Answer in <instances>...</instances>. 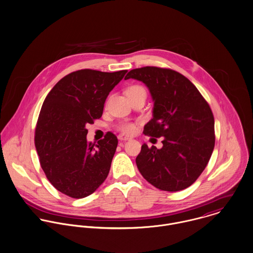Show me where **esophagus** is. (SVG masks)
<instances>
[{"instance_id": "esophagus-1", "label": "esophagus", "mask_w": 253, "mask_h": 253, "mask_svg": "<svg viewBox=\"0 0 253 253\" xmlns=\"http://www.w3.org/2000/svg\"><path fill=\"white\" fill-rule=\"evenodd\" d=\"M118 140H123V141H125V140H131V138H129V137H127V136H124V135L120 134V135H118Z\"/></svg>"}]
</instances>
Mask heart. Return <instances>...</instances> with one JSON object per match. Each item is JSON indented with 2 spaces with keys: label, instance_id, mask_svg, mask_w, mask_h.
<instances>
[{
  "label": "heart",
  "instance_id": "obj_1",
  "mask_svg": "<svg viewBox=\"0 0 253 253\" xmlns=\"http://www.w3.org/2000/svg\"><path fill=\"white\" fill-rule=\"evenodd\" d=\"M139 92H145V90L140 85H133L127 90V95H131V94H135V93H139ZM118 129L125 134H133L136 131V125L134 123L124 122L118 126Z\"/></svg>",
  "mask_w": 253,
  "mask_h": 253
}]
</instances>
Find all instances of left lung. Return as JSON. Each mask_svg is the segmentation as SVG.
Masks as SVG:
<instances>
[{
  "instance_id": "left-lung-1",
  "label": "left lung",
  "mask_w": 253,
  "mask_h": 253,
  "mask_svg": "<svg viewBox=\"0 0 253 253\" xmlns=\"http://www.w3.org/2000/svg\"><path fill=\"white\" fill-rule=\"evenodd\" d=\"M129 79L146 85L154 102L153 118L144 125L143 134L164 137L160 149L141 145L136 158L141 175L164 191L189 187L208 165L214 147V118L208 102L187 78L170 69H134L125 77Z\"/></svg>"
}]
</instances>
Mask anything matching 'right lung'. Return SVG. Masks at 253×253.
Returning a JSON list of instances; mask_svg holds the SVG:
<instances>
[{"label": "right lung", "mask_w": 253, "mask_h": 253, "mask_svg": "<svg viewBox=\"0 0 253 253\" xmlns=\"http://www.w3.org/2000/svg\"><path fill=\"white\" fill-rule=\"evenodd\" d=\"M126 73L76 71L47 94L38 118L35 145L41 167L61 193L82 199L107 178L118 140L108 132L94 148L86 140V125L102 116L107 97Z\"/></svg>", "instance_id": "1"}]
</instances>
